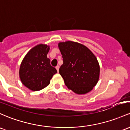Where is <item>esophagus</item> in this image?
<instances>
[{
  "label": "esophagus",
  "mask_w": 130,
  "mask_h": 130,
  "mask_svg": "<svg viewBox=\"0 0 130 130\" xmlns=\"http://www.w3.org/2000/svg\"><path fill=\"white\" fill-rule=\"evenodd\" d=\"M55 68H56L57 70V72H58V71H59V66H58V65H57V66Z\"/></svg>",
  "instance_id": "esophagus-1"
}]
</instances>
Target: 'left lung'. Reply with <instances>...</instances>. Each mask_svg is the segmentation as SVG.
Masks as SVG:
<instances>
[{
    "label": "left lung",
    "instance_id": "1",
    "mask_svg": "<svg viewBox=\"0 0 130 130\" xmlns=\"http://www.w3.org/2000/svg\"><path fill=\"white\" fill-rule=\"evenodd\" d=\"M63 64L59 73L69 89L85 94L93 89L99 78L100 67L97 58L87 47L78 42L58 43Z\"/></svg>",
    "mask_w": 130,
    "mask_h": 130
}]
</instances>
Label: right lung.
I'll return each instance as SVG.
<instances>
[{
    "mask_svg": "<svg viewBox=\"0 0 130 130\" xmlns=\"http://www.w3.org/2000/svg\"><path fill=\"white\" fill-rule=\"evenodd\" d=\"M49 49L46 44H38L26 54L21 62L20 78L23 85L31 91H39L47 86L53 75L57 73L47 57Z\"/></svg>",
    "mask_w": 130,
    "mask_h": 130,
    "instance_id": "right-lung-1",
    "label": "right lung"
}]
</instances>
